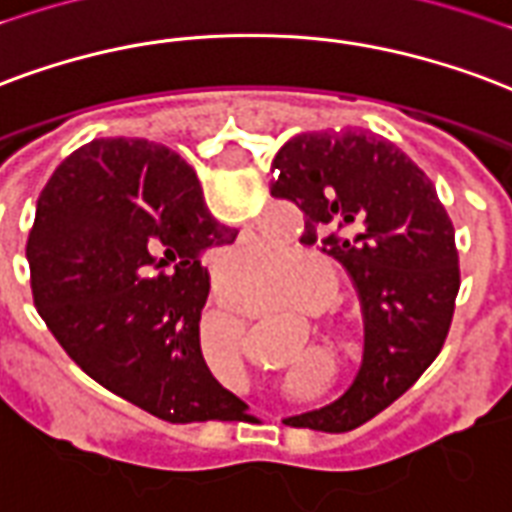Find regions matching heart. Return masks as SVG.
Listing matches in <instances>:
<instances>
[{
    "label": "heart",
    "mask_w": 512,
    "mask_h": 512,
    "mask_svg": "<svg viewBox=\"0 0 512 512\" xmlns=\"http://www.w3.org/2000/svg\"><path fill=\"white\" fill-rule=\"evenodd\" d=\"M301 263V252L279 244H246L225 260L227 279L238 287H263L271 279H285ZM333 285V276L320 257H312L290 282V298L298 304H317ZM336 342L350 344V331H336Z\"/></svg>",
    "instance_id": "obj_1"
}]
</instances>
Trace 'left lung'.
I'll return each mask as SVG.
<instances>
[{"label": "left lung", "instance_id": "8db88e82", "mask_svg": "<svg viewBox=\"0 0 512 512\" xmlns=\"http://www.w3.org/2000/svg\"><path fill=\"white\" fill-rule=\"evenodd\" d=\"M271 195L304 211L301 244H323L358 287L361 372L304 426L350 431L426 372L450 331L461 276L448 211L391 140L361 130L301 132L276 151Z\"/></svg>", "mask_w": 512, "mask_h": 512}]
</instances>
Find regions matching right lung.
<instances>
[{"mask_svg":"<svg viewBox=\"0 0 512 512\" xmlns=\"http://www.w3.org/2000/svg\"><path fill=\"white\" fill-rule=\"evenodd\" d=\"M236 233L208 214L195 170L140 138L73 151L37 200L26 241L37 312L102 388L168 423L244 418L200 352L208 271Z\"/></svg>","mask_w":512,"mask_h":512,"instance_id":"right-lung-1","label":"right lung"}]
</instances>
